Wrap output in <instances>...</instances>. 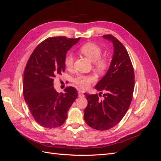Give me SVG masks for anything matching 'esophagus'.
Listing matches in <instances>:
<instances>
[{
  "label": "esophagus",
  "mask_w": 161,
  "mask_h": 161,
  "mask_svg": "<svg viewBox=\"0 0 161 161\" xmlns=\"http://www.w3.org/2000/svg\"><path fill=\"white\" fill-rule=\"evenodd\" d=\"M79 96L80 97H84V92L82 91H79Z\"/></svg>",
  "instance_id": "1"
}]
</instances>
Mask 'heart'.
Returning <instances> with one entry per match:
<instances>
[{
    "label": "heart",
    "mask_w": 161,
    "mask_h": 161,
    "mask_svg": "<svg viewBox=\"0 0 161 161\" xmlns=\"http://www.w3.org/2000/svg\"><path fill=\"white\" fill-rule=\"evenodd\" d=\"M79 50L89 60L94 62L96 69L99 71L103 72L106 69L108 61L105 58H101L102 51L99 46L92 43H86L80 47ZM73 61H74V57L72 53H68L64 58L66 67L68 69L71 68L73 64ZM95 80V76L92 75H79L74 79L75 83L82 88H87Z\"/></svg>",
    "instance_id": "obj_1"
}]
</instances>
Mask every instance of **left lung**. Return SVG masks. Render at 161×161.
<instances>
[{"label":"left lung","instance_id":"8db88e82","mask_svg":"<svg viewBox=\"0 0 161 161\" xmlns=\"http://www.w3.org/2000/svg\"><path fill=\"white\" fill-rule=\"evenodd\" d=\"M103 37L114 46L109 69L95 86L97 91L104 92L103 99H99L100 94L85 93L88 101L84 111L85 121L97 130H108L119 124L129 109L134 89V69L127 50L114 36Z\"/></svg>","mask_w":161,"mask_h":161}]
</instances>
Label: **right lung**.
Instances as JSON below:
<instances>
[{"mask_svg":"<svg viewBox=\"0 0 161 161\" xmlns=\"http://www.w3.org/2000/svg\"><path fill=\"white\" fill-rule=\"evenodd\" d=\"M80 39L47 38L36 47L28 60L23 74V96L34 119L43 127L54 128L64 124L68 111L79 95L72 86L59 93L53 81L57 75L64 72L66 53Z\"/></svg>","mask_w":161,"mask_h":161,"instance_id":"obj_1","label":"right lung"}]
</instances>
